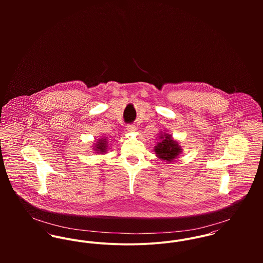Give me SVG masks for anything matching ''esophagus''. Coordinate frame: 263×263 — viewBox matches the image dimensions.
Here are the masks:
<instances>
[{"label":"esophagus","instance_id":"obj_1","mask_svg":"<svg viewBox=\"0 0 263 263\" xmlns=\"http://www.w3.org/2000/svg\"><path fill=\"white\" fill-rule=\"evenodd\" d=\"M126 130H127V133H129V134H134V133L137 132V127H136L135 125L130 124V125H127V126H126Z\"/></svg>","mask_w":263,"mask_h":263}]
</instances>
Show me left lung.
<instances>
[{"label": "left lung", "instance_id": "8db88e82", "mask_svg": "<svg viewBox=\"0 0 263 263\" xmlns=\"http://www.w3.org/2000/svg\"><path fill=\"white\" fill-rule=\"evenodd\" d=\"M157 145L154 147L155 154L158 159L166 162V164H170L176 159H178L179 155L182 153V148L179 146V143L173 139L171 134H168V130L160 132L158 137Z\"/></svg>", "mask_w": 263, "mask_h": 263}]
</instances>
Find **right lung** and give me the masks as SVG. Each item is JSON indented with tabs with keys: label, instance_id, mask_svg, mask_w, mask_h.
<instances>
[{
	"label": "right lung",
	"instance_id": "right-lung-1",
	"mask_svg": "<svg viewBox=\"0 0 263 263\" xmlns=\"http://www.w3.org/2000/svg\"><path fill=\"white\" fill-rule=\"evenodd\" d=\"M92 149H93L95 154L104 155V154L107 153V151L109 150V142L106 138L102 137L101 139H98L95 143H93Z\"/></svg>",
	"mask_w": 263,
	"mask_h": 263
}]
</instances>
